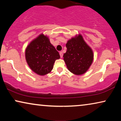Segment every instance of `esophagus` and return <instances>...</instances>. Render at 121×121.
<instances>
[{
  "label": "esophagus",
  "instance_id": "esophagus-1",
  "mask_svg": "<svg viewBox=\"0 0 121 121\" xmlns=\"http://www.w3.org/2000/svg\"><path fill=\"white\" fill-rule=\"evenodd\" d=\"M59 54H60V58H62V57H63V52H59Z\"/></svg>",
  "mask_w": 121,
  "mask_h": 121
}]
</instances>
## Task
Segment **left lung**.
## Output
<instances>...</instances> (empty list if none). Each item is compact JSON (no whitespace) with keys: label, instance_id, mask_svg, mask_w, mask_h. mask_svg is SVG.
Here are the masks:
<instances>
[{"label":"left lung","instance_id":"8db88e82","mask_svg":"<svg viewBox=\"0 0 121 121\" xmlns=\"http://www.w3.org/2000/svg\"><path fill=\"white\" fill-rule=\"evenodd\" d=\"M66 47L67 50L64 54L63 59L68 70L78 75L85 73L93 62L94 53L82 35H76L68 41Z\"/></svg>","mask_w":121,"mask_h":121}]
</instances>
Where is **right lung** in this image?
Returning <instances> with one entry per match:
<instances>
[{"instance_id":"1","label":"right lung","mask_w":121,"mask_h":121,"mask_svg":"<svg viewBox=\"0 0 121 121\" xmlns=\"http://www.w3.org/2000/svg\"><path fill=\"white\" fill-rule=\"evenodd\" d=\"M25 58L31 70L42 76L51 72L55 60L60 58V56L48 36L42 34L27 46Z\"/></svg>"}]
</instances>
